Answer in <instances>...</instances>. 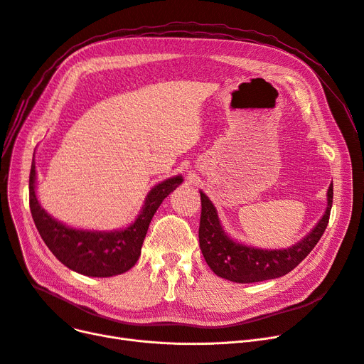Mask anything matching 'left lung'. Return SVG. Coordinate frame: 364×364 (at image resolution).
<instances>
[{"label": "left lung", "instance_id": "left-lung-1", "mask_svg": "<svg viewBox=\"0 0 364 364\" xmlns=\"http://www.w3.org/2000/svg\"><path fill=\"white\" fill-rule=\"evenodd\" d=\"M331 202H333V183L327 191L324 215L302 241L284 250H263L230 240L220 225L213 202L200 192L199 247L203 259L215 275L233 282L248 284L279 278L293 271L317 245L328 223Z\"/></svg>", "mask_w": 364, "mask_h": 364}]
</instances>
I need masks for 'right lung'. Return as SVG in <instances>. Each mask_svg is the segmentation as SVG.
Wrapping results in <instances>:
<instances>
[{
    "mask_svg": "<svg viewBox=\"0 0 364 364\" xmlns=\"http://www.w3.org/2000/svg\"><path fill=\"white\" fill-rule=\"evenodd\" d=\"M36 180V164L33 161L29 172V208L44 244L70 269L98 278L123 274L136 263L156 210L183 183V177L177 176L154 186L131 226L122 230L98 232L68 228L47 214L37 200Z\"/></svg>",
    "mask_w": 364,
    "mask_h": 364,
    "instance_id": "right-lung-1",
    "label": "right lung"
}]
</instances>
